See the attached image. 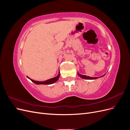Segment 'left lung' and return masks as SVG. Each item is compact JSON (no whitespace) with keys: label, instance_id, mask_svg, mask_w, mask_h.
Wrapping results in <instances>:
<instances>
[{"label":"left lung","instance_id":"8db88e82","mask_svg":"<svg viewBox=\"0 0 130 130\" xmlns=\"http://www.w3.org/2000/svg\"><path fill=\"white\" fill-rule=\"evenodd\" d=\"M77 74H78V75L81 78H84V79H86V80H95V79H96V78H99V77H103L105 75V74L104 75H103L101 76V77H90V76H87V75H84L80 74L78 72L77 73Z\"/></svg>","mask_w":130,"mask_h":130}]
</instances>
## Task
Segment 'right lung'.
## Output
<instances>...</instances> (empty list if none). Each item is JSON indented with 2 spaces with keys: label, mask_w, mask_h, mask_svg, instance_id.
<instances>
[{
  "label": "right lung",
  "mask_w": 130,
  "mask_h": 130,
  "mask_svg": "<svg viewBox=\"0 0 130 130\" xmlns=\"http://www.w3.org/2000/svg\"><path fill=\"white\" fill-rule=\"evenodd\" d=\"M60 70H58V75L56 76V77L52 78H50L49 80H47L46 81H35V80H33L32 79H31L30 78H29V77H27V78H29V79L32 81L34 83L36 84L37 85H51V84H53L55 82H56L58 80L59 77H60Z\"/></svg>",
  "instance_id": "right-lung-1"
}]
</instances>
